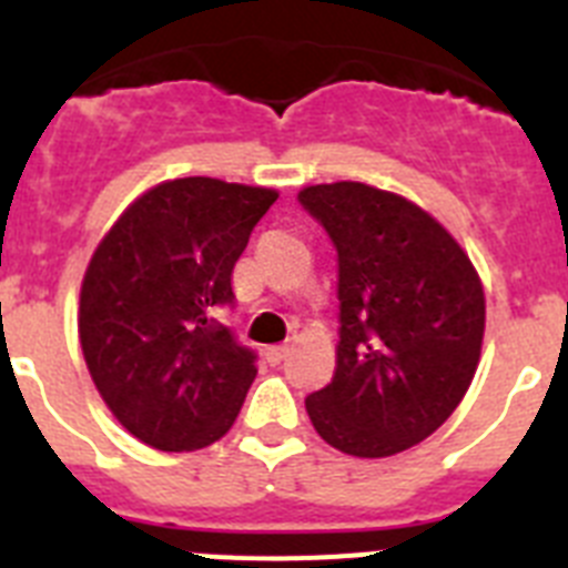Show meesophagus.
Masks as SVG:
<instances>
[{"instance_id": "34e87169", "label": "esophagus", "mask_w": 568, "mask_h": 568, "mask_svg": "<svg viewBox=\"0 0 568 568\" xmlns=\"http://www.w3.org/2000/svg\"><path fill=\"white\" fill-rule=\"evenodd\" d=\"M287 353H290L287 344H275V346H267V349H264V358H267L270 366H275L287 358Z\"/></svg>"}]
</instances>
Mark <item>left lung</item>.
Segmentation results:
<instances>
[{"label":"left lung","mask_w":568,"mask_h":568,"mask_svg":"<svg viewBox=\"0 0 568 568\" xmlns=\"http://www.w3.org/2000/svg\"><path fill=\"white\" fill-rule=\"evenodd\" d=\"M338 253V364L307 415L329 446L386 458L420 444L466 395L484 287L458 241L400 195L361 182L301 190Z\"/></svg>","instance_id":"1"}]
</instances>
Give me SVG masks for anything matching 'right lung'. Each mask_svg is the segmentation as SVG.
Masks as SVG:
<instances>
[{"instance_id": "right-lung-1", "label": "right lung", "mask_w": 568, "mask_h": 568, "mask_svg": "<svg viewBox=\"0 0 568 568\" xmlns=\"http://www.w3.org/2000/svg\"><path fill=\"white\" fill-rule=\"evenodd\" d=\"M275 190L207 175L135 199L82 281L79 338L119 424L162 453H190L233 426L258 373L255 349L222 324L233 267Z\"/></svg>"}]
</instances>
